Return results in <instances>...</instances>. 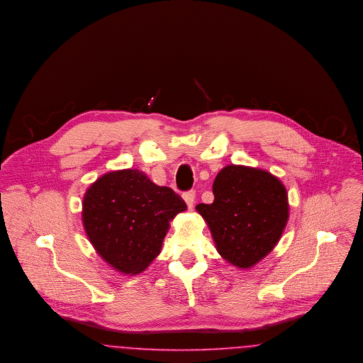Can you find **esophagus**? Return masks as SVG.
I'll use <instances>...</instances> for the list:
<instances>
[{"instance_id":"1","label":"esophagus","mask_w":363,"mask_h":363,"mask_svg":"<svg viewBox=\"0 0 363 363\" xmlns=\"http://www.w3.org/2000/svg\"><path fill=\"white\" fill-rule=\"evenodd\" d=\"M182 197H184L185 203H188L189 209H193V203H194V200H196V193L193 190H189V191H185L182 194Z\"/></svg>"}]
</instances>
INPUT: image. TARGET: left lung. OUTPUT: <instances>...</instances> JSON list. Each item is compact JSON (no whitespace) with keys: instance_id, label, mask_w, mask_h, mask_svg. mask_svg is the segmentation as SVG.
<instances>
[{"instance_id":"1","label":"left lung","mask_w":363,"mask_h":363,"mask_svg":"<svg viewBox=\"0 0 363 363\" xmlns=\"http://www.w3.org/2000/svg\"><path fill=\"white\" fill-rule=\"evenodd\" d=\"M213 194V203L196 209L218 254L239 269L252 267L276 247L286 227V189L266 170L230 164L216 175Z\"/></svg>"}]
</instances>
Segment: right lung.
Listing matches in <instances>:
<instances>
[{"mask_svg":"<svg viewBox=\"0 0 363 363\" xmlns=\"http://www.w3.org/2000/svg\"><path fill=\"white\" fill-rule=\"evenodd\" d=\"M185 201L136 169L111 172L87 189L82 223L90 243L115 270L135 276L154 261Z\"/></svg>","mask_w":363,"mask_h":363,"instance_id":"right-lung-1","label":"right lung"}]
</instances>
